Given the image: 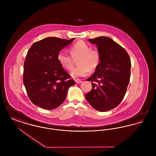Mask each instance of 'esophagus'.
Masks as SVG:
<instances>
[{
  "instance_id": "obj_1",
  "label": "esophagus",
  "mask_w": 156,
  "mask_h": 156,
  "mask_svg": "<svg viewBox=\"0 0 156 156\" xmlns=\"http://www.w3.org/2000/svg\"><path fill=\"white\" fill-rule=\"evenodd\" d=\"M75 83H81L83 82V81H81V80H80L79 79L75 80Z\"/></svg>"
}]
</instances>
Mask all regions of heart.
<instances>
[{
    "label": "heart",
    "instance_id": "obj_1",
    "mask_svg": "<svg viewBox=\"0 0 156 156\" xmlns=\"http://www.w3.org/2000/svg\"><path fill=\"white\" fill-rule=\"evenodd\" d=\"M71 55L73 59H77L78 66L72 69L70 75L73 78L81 77L87 75L89 70L96 69L100 63V54L97 50L91 49V47L83 41L76 42L69 49ZM59 63L65 69L70 70L73 68V61L72 58L60 51L57 55Z\"/></svg>",
    "mask_w": 156,
    "mask_h": 156
}]
</instances>
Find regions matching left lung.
<instances>
[{"label":"left lung","instance_id":"8db88e82","mask_svg":"<svg viewBox=\"0 0 156 156\" xmlns=\"http://www.w3.org/2000/svg\"><path fill=\"white\" fill-rule=\"evenodd\" d=\"M88 41L97 46L100 63L87 80L91 81L92 88L85 97L94 109L107 111L117 107L126 93L130 78V58L122 46L108 37H97Z\"/></svg>","mask_w":156,"mask_h":156}]
</instances>
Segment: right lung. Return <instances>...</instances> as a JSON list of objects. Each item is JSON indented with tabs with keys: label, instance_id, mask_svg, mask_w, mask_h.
Here are the masks:
<instances>
[{
	"label": "right lung",
	"instance_id": "right-lung-1",
	"mask_svg": "<svg viewBox=\"0 0 156 156\" xmlns=\"http://www.w3.org/2000/svg\"><path fill=\"white\" fill-rule=\"evenodd\" d=\"M73 39L48 37L29 49L24 62L23 84L30 101L37 107L45 110L58 107L69 88L75 85L57 59L58 52Z\"/></svg>",
	"mask_w": 156,
	"mask_h": 156
}]
</instances>
